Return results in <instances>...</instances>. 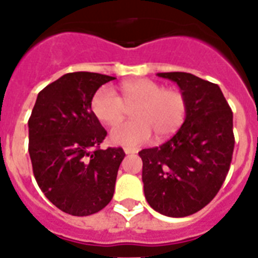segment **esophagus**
Instances as JSON below:
<instances>
[{"label": "esophagus", "mask_w": 258, "mask_h": 258, "mask_svg": "<svg viewBox=\"0 0 258 258\" xmlns=\"http://www.w3.org/2000/svg\"><path fill=\"white\" fill-rule=\"evenodd\" d=\"M124 153H125V155H134V153H138V149L128 148V147H125V148H124Z\"/></svg>", "instance_id": "esophagus-1"}]
</instances>
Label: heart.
Listing matches in <instances>:
<instances>
[{
    "mask_svg": "<svg viewBox=\"0 0 258 258\" xmlns=\"http://www.w3.org/2000/svg\"><path fill=\"white\" fill-rule=\"evenodd\" d=\"M119 98L110 86L99 88L92 98V111L99 122L107 125L117 124L124 117L125 107L134 106V121L115 125L110 133L114 144L136 147L146 143L156 134L165 139L176 134L183 124L187 114V102L182 93L148 79L124 82Z\"/></svg>",
    "mask_w": 258,
    "mask_h": 258,
    "instance_id": "b5f03b06",
    "label": "heart"
}]
</instances>
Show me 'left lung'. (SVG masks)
<instances>
[{
  "label": "left lung",
  "instance_id": "left-lung-1",
  "mask_svg": "<svg viewBox=\"0 0 258 258\" xmlns=\"http://www.w3.org/2000/svg\"><path fill=\"white\" fill-rule=\"evenodd\" d=\"M157 76L178 85L187 114L172 139L139 152L144 194L155 211L183 218L209 205L226 179L235 147L233 115L216 84L185 72Z\"/></svg>",
  "mask_w": 258,
  "mask_h": 258
}]
</instances>
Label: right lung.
I'll return each instance as SVG.
<instances>
[{
    "instance_id": "obj_1",
    "label": "right lung",
    "mask_w": 258,
    "mask_h": 258,
    "mask_svg": "<svg viewBox=\"0 0 258 258\" xmlns=\"http://www.w3.org/2000/svg\"><path fill=\"white\" fill-rule=\"evenodd\" d=\"M115 77L92 72L61 76L38 94L29 119V153L39 187L57 209L96 214L114 196L125 153L99 149L107 133L92 111V98Z\"/></svg>"
}]
</instances>
